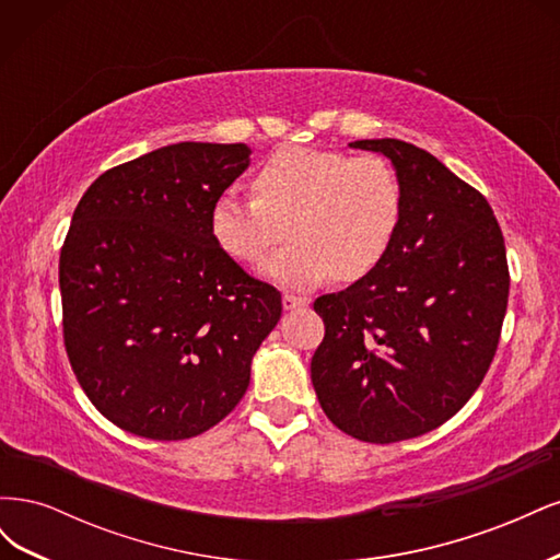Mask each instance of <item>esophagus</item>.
I'll list each match as a JSON object with an SVG mask.
<instances>
[{"label": "esophagus", "mask_w": 560, "mask_h": 560, "mask_svg": "<svg viewBox=\"0 0 560 560\" xmlns=\"http://www.w3.org/2000/svg\"><path fill=\"white\" fill-rule=\"evenodd\" d=\"M311 299L306 296H294V294H282V308L284 311H294V308H301V306H308Z\"/></svg>", "instance_id": "34e87169"}]
</instances>
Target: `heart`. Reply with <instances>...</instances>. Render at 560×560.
Wrapping results in <instances>:
<instances>
[{
	"label": "heart",
	"mask_w": 560,
	"mask_h": 560,
	"mask_svg": "<svg viewBox=\"0 0 560 560\" xmlns=\"http://www.w3.org/2000/svg\"><path fill=\"white\" fill-rule=\"evenodd\" d=\"M254 194H219L210 208L214 243L233 259L257 264L284 238L261 273L294 290H311L329 276L354 282L389 252L404 212V186L381 156L287 147L270 154L254 177Z\"/></svg>",
	"instance_id": "heart-1"
}]
</instances>
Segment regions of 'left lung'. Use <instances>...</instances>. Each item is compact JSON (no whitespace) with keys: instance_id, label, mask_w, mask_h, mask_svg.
<instances>
[{"instance_id":"8db88e82","label":"left lung","mask_w":560,"mask_h":560,"mask_svg":"<svg viewBox=\"0 0 560 560\" xmlns=\"http://www.w3.org/2000/svg\"><path fill=\"white\" fill-rule=\"evenodd\" d=\"M404 186L395 243L369 276L319 296L325 338L311 378L338 430L369 444L425 434L477 393L510 296L504 238L488 200L425 149L358 140Z\"/></svg>"}]
</instances>
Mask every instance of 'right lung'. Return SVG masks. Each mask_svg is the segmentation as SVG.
<instances>
[{
  "label": "right lung",
  "instance_id": "obj_1",
  "mask_svg": "<svg viewBox=\"0 0 560 560\" xmlns=\"http://www.w3.org/2000/svg\"><path fill=\"white\" fill-rule=\"evenodd\" d=\"M247 144L179 142L116 165L83 194L60 249L65 350L116 428L177 442L214 428L249 385L282 315L210 233Z\"/></svg>",
  "mask_w": 560,
  "mask_h": 560
}]
</instances>
